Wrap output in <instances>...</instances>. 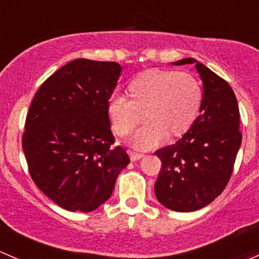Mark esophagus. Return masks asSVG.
Wrapping results in <instances>:
<instances>
[{
  "label": "esophagus",
  "mask_w": 259,
  "mask_h": 259,
  "mask_svg": "<svg viewBox=\"0 0 259 259\" xmlns=\"http://www.w3.org/2000/svg\"><path fill=\"white\" fill-rule=\"evenodd\" d=\"M143 157L142 153H136V152H130V158L132 162H136L138 161V159H141Z\"/></svg>",
  "instance_id": "34e87169"
}]
</instances>
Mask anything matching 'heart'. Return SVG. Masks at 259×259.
<instances>
[{"label": "heart", "mask_w": 259, "mask_h": 259, "mask_svg": "<svg viewBox=\"0 0 259 259\" xmlns=\"http://www.w3.org/2000/svg\"><path fill=\"white\" fill-rule=\"evenodd\" d=\"M128 97L112 95L107 113L114 132L126 136L146 123L132 137V145L149 149L168 138L181 137L193 126L202 106L201 84L188 72L152 68L127 86Z\"/></svg>", "instance_id": "heart-1"}]
</instances>
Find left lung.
<instances>
[{
  "label": "left lung",
  "instance_id": "left-lung-1",
  "mask_svg": "<svg viewBox=\"0 0 259 259\" xmlns=\"http://www.w3.org/2000/svg\"><path fill=\"white\" fill-rule=\"evenodd\" d=\"M173 65H194L203 82L201 114L175 145L156 151L162 162L154 193L176 212H193L214 201L227 186L241 147L239 110L231 86L194 58Z\"/></svg>",
  "mask_w": 259,
  "mask_h": 259
}]
</instances>
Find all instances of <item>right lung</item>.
<instances>
[{
    "mask_svg": "<svg viewBox=\"0 0 259 259\" xmlns=\"http://www.w3.org/2000/svg\"><path fill=\"white\" fill-rule=\"evenodd\" d=\"M122 67L77 58L56 71L34 95L22 148L30 175L49 198L71 212H92L113 192L130 163L114 143L108 98Z\"/></svg>",
    "mask_w": 259,
    "mask_h": 259,
    "instance_id": "right-lung-1",
    "label": "right lung"
}]
</instances>
